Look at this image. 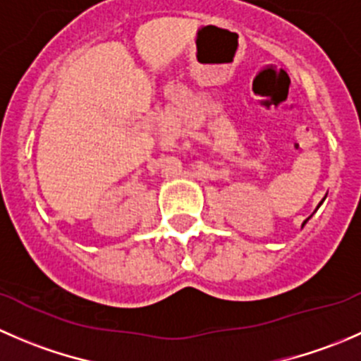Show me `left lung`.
I'll return each mask as SVG.
<instances>
[{"instance_id": "obj_1", "label": "left lung", "mask_w": 361, "mask_h": 361, "mask_svg": "<svg viewBox=\"0 0 361 361\" xmlns=\"http://www.w3.org/2000/svg\"><path fill=\"white\" fill-rule=\"evenodd\" d=\"M323 201H325V199H323ZM323 201H322V202H323ZM322 202H319V206H322ZM319 206H318V207H319ZM307 220H309V218H307ZM307 220H305V221H304V224H302V227H304V225H305V224H307Z\"/></svg>"}]
</instances>
